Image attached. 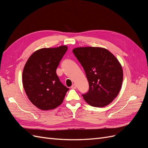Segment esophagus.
Instances as JSON below:
<instances>
[{"label":"esophagus","mask_w":148,"mask_h":148,"mask_svg":"<svg viewBox=\"0 0 148 148\" xmlns=\"http://www.w3.org/2000/svg\"><path fill=\"white\" fill-rule=\"evenodd\" d=\"M71 88H72V89H76V88H77V85H76L75 84H73L72 86H71Z\"/></svg>","instance_id":"esophagus-1"}]
</instances>
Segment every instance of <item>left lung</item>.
I'll use <instances>...</instances> for the list:
<instances>
[{"instance_id":"1","label":"left lung","mask_w":148,"mask_h":148,"mask_svg":"<svg viewBox=\"0 0 148 148\" xmlns=\"http://www.w3.org/2000/svg\"><path fill=\"white\" fill-rule=\"evenodd\" d=\"M73 52L89 83L88 91L82 95L84 101L96 107L109 104L119 95L123 81V70L118 60L101 47H78Z\"/></svg>"}]
</instances>
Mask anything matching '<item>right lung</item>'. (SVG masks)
Returning <instances> with one entry per match:
<instances>
[{
	"mask_svg": "<svg viewBox=\"0 0 148 148\" xmlns=\"http://www.w3.org/2000/svg\"><path fill=\"white\" fill-rule=\"evenodd\" d=\"M67 49L62 46L39 49L29 57L24 66L23 88L29 101L40 109L56 108L69 90L56 74L57 66Z\"/></svg>",
	"mask_w": 148,
	"mask_h": 148,
	"instance_id": "add662e5",
	"label": "right lung"
}]
</instances>
